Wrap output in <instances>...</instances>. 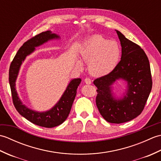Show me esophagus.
Wrapping results in <instances>:
<instances>
[{
    "instance_id": "34e87169",
    "label": "esophagus",
    "mask_w": 161,
    "mask_h": 161,
    "mask_svg": "<svg viewBox=\"0 0 161 161\" xmlns=\"http://www.w3.org/2000/svg\"><path fill=\"white\" fill-rule=\"evenodd\" d=\"M84 81H85V83H86V84H91V79L90 78H86L84 80Z\"/></svg>"
}]
</instances>
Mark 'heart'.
<instances>
[{
    "instance_id": "b5f03b06",
    "label": "heart",
    "mask_w": 161,
    "mask_h": 161,
    "mask_svg": "<svg viewBox=\"0 0 161 161\" xmlns=\"http://www.w3.org/2000/svg\"><path fill=\"white\" fill-rule=\"evenodd\" d=\"M120 54V47L117 42L101 36L86 40L80 51L81 60L88 63V71L96 77L111 73L118 65ZM78 66L81 68L82 65L79 62Z\"/></svg>"
}]
</instances>
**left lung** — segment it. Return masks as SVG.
I'll list each match as a JSON object with an SVG mask.
<instances>
[{"mask_svg":"<svg viewBox=\"0 0 161 161\" xmlns=\"http://www.w3.org/2000/svg\"><path fill=\"white\" fill-rule=\"evenodd\" d=\"M122 46L121 60L111 73L93 81L97 88L96 105L107 122L119 124L131 120L141 114L152 88L149 61L141 47L116 30ZM119 78L128 88L124 96L115 99L111 86Z\"/></svg>","mask_w":161,"mask_h":161,"instance_id":"8db88e82","label":"left lung"}]
</instances>
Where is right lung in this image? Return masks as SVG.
Returning <instances> with one entry per match:
<instances>
[{
    "mask_svg": "<svg viewBox=\"0 0 161 161\" xmlns=\"http://www.w3.org/2000/svg\"><path fill=\"white\" fill-rule=\"evenodd\" d=\"M59 38V35L48 30L28 40L23 44L16 54L10 64L9 70V81L13 104L17 111L33 124L46 128L54 127L62 124L66 120L70 114L72 105L76 96L77 89L81 80L80 78L72 80L59 102L50 110L45 112L33 111L23 104L16 91V80L23 61L27 56L35 50L36 47L42 45L49 40Z\"/></svg>",
    "mask_w": 161,
    "mask_h": 161,
    "instance_id": "obj_1",
    "label": "right lung"
}]
</instances>
